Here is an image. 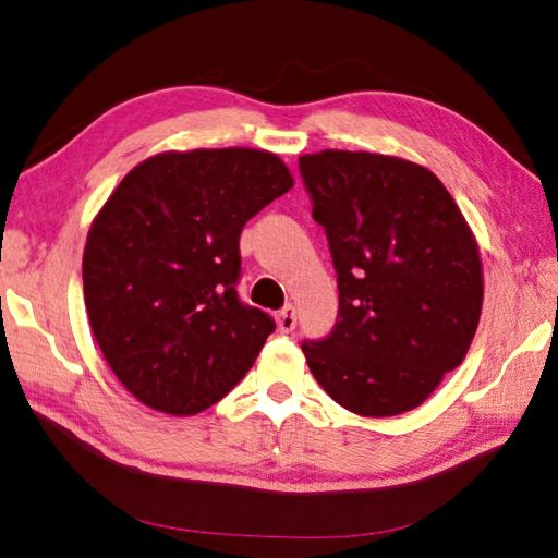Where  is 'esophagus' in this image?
<instances>
[{"instance_id":"34e87169","label":"esophagus","mask_w":558,"mask_h":558,"mask_svg":"<svg viewBox=\"0 0 558 558\" xmlns=\"http://www.w3.org/2000/svg\"><path fill=\"white\" fill-rule=\"evenodd\" d=\"M294 326H298V310L292 304H288L286 310H280L278 314V328L280 333H292Z\"/></svg>"}]
</instances>
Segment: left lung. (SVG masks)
<instances>
[{
	"mask_svg": "<svg viewBox=\"0 0 558 558\" xmlns=\"http://www.w3.org/2000/svg\"><path fill=\"white\" fill-rule=\"evenodd\" d=\"M314 220L338 272V322L302 352L326 393L364 417H393L468 354L482 264L453 196L422 165L376 153L300 158Z\"/></svg>",
	"mask_w": 558,
	"mask_h": 558,
	"instance_id": "1",
	"label": "left lung"
}]
</instances>
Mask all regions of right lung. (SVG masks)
<instances>
[{
    "label": "right lung",
    "mask_w": 558,
    "mask_h": 558,
    "mask_svg": "<svg viewBox=\"0 0 558 558\" xmlns=\"http://www.w3.org/2000/svg\"><path fill=\"white\" fill-rule=\"evenodd\" d=\"M290 186L286 162L266 150L162 153L93 220L83 252L93 336L148 408L196 414L252 369L276 322L236 294L240 234Z\"/></svg>",
    "instance_id": "add662e5"
}]
</instances>
